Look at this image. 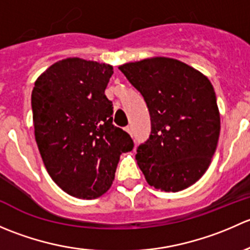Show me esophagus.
<instances>
[{
    "label": "esophagus",
    "mask_w": 250,
    "mask_h": 250,
    "mask_svg": "<svg viewBox=\"0 0 250 250\" xmlns=\"http://www.w3.org/2000/svg\"><path fill=\"white\" fill-rule=\"evenodd\" d=\"M125 132H127L128 134L132 135L133 134V133H132V127H129V125H128V127H125Z\"/></svg>",
    "instance_id": "1"
}]
</instances>
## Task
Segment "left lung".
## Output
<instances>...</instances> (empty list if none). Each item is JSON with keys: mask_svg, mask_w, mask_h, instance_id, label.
Instances as JSON below:
<instances>
[{"mask_svg": "<svg viewBox=\"0 0 250 250\" xmlns=\"http://www.w3.org/2000/svg\"><path fill=\"white\" fill-rule=\"evenodd\" d=\"M118 69L141 93L150 112V138L135 156L147 184L166 192L193 185L208 169L220 134L210 81L185 62L166 57Z\"/></svg>", "mask_w": 250, "mask_h": 250, "instance_id": "8db88e82", "label": "left lung"}]
</instances>
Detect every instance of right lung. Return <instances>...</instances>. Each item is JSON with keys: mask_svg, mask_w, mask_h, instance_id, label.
I'll list each match as a JSON object with an SVG mask.
<instances>
[{"mask_svg": "<svg viewBox=\"0 0 250 250\" xmlns=\"http://www.w3.org/2000/svg\"><path fill=\"white\" fill-rule=\"evenodd\" d=\"M104 62L66 58L50 65L31 94L35 139L48 174L74 197L93 200L110 188L132 138L112 125Z\"/></svg>", "mask_w": 250, "mask_h": 250, "instance_id": "1", "label": "right lung"}]
</instances>
